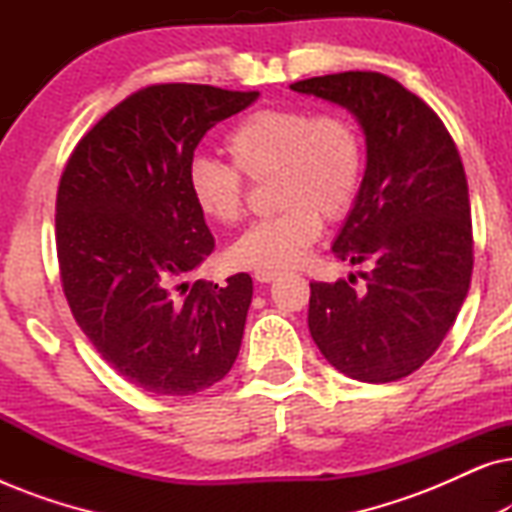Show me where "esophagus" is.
I'll use <instances>...</instances> for the list:
<instances>
[{
    "instance_id": "esophagus-1",
    "label": "esophagus",
    "mask_w": 512,
    "mask_h": 512,
    "mask_svg": "<svg viewBox=\"0 0 512 512\" xmlns=\"http://www.w3.org/2000/svg\"><path fill=\"white\" fill-rule=\"evenodd\" d=\"M277 277H279V272H270V270H256L254 272V279H256V282H261V284L275 282Z\"/></svg>"
}]
</instances>
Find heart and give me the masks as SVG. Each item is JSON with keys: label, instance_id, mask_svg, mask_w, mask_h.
I'll return each mask as SVG.
<instances>
[{"label": "heart", "instance_id": "obj_1", "mask_svg": "<svg viewBox=\"0 0 512 512\" xmlns=\"http://www.w3.org/2000/svg\"><path fill=\"white\" fill-rule=\"evenodd\" d=\"M230 165L198 158L186 186L207 221L235 226L247 209V184L275 177L272 198L282 212L244 230L228 251L244 270H289L310 254L326 221H340L359 200L366 146L352 118L303 104L265 107L237 121L223 142Z\"/></svg>", "mask_w": 512, "mask_h": 512}]
</instances>
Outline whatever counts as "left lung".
<instances>
[{"mask_svg":"<svg viewBox=\"0 0 512 512\" xmlns=\"http://www.w3.org/2000/svg\"><path fill=\"white\" fill-rule=\"evenodd\" d=\"M291 90L347 107L368 151L359 200L333 242L340 261L370 263L366 289L310 282L312 340L340 373L396 382L431 359L471 284L464 163L436 111L387 74H326Z\"/></svg>","mask_w":512,"mask_h":512,"instance_id":"obj_1","label":"left lung"}]
</instances>
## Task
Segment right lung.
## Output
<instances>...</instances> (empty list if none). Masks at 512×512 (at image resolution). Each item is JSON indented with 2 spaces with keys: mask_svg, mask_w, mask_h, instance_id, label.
<instances>
[{
  "mask_svg": "<svg viewBox=\"0 0 512 512\" xmlns=\"http://www.w3.org/2000/svg\"><path fill=\"white\" fill-rule=\"evenodd\" d=\"M256 90L156 83L118 102L74 146L55 200L60 282L76 324L125 380L191 396L223 380L254 284H188L214 251L186 186L195 146Z\"/></svg>",
  "mask_w": 512,
  "mask_h": 512,
  "instance_id": "obj_1",
  "label": "right lung"
}]
</instances>
